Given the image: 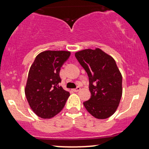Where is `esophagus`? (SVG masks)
Returning <instances> with one entry per match:
<instances>
[{
    "label": "esophagus",
    "mask_w": 149,
    "mask_h": 149,
    "mask_svg": "<svg viewBox=\"0 0 149 149\" xmlns=\"http://www.w3.org/2000/svg\"><path fill=\"white\" fill-rule=\"evenodd\" d=\"M80 90V87H77V88H75V89H73V91H74V92H78V91H79V90Z\"/></svg>",
    "instance_id": "obj_1"
}]
</instances>
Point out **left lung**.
Instances as JSON below:
<instances>
[{
    "label": "left lung",
    "mask_w": 149,
    "mask_h": 149,
    "mask_svg": "<svg viewBox=\"0 0 149 149\" xmlns=\"http://www.w3.org/2000/svg\"><path fill=\"white\" fill-rule=\"evenodd\" d=\"M75 56L89 77L91 97L83 105L96 118H108L117 109L123 92L122 75L115 60L99 48L79 51Z\"/></svg>",
    "instance_id": "obj_1"
}]
</instances>
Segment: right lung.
<instances>
[{"instance_id":"1","label":"right lung","mask_w":149,"mask_h":149,"mask_svg":"<svg viewBox=\"0 0 149 149\" xmlns=\"http://www.w3.org/2000/svg\"><path fill=\"white\" fill-rule=\"evenodd\" d=\"M70 54L69 51H45L38 54L31 66L25 95L33 111L42 118L59 113L70 96L59 86V71Z\"/></svg>"}]
</instances>
